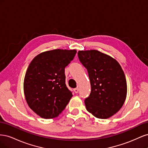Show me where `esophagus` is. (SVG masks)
<instances>
[{"label": "esophagus", "mask_w": 148, "mask_h": 148, "mask_svg": "<svg viewBox=\"0 0 148 148\" xmlns=\"http://www.w3.org/2000/svg\"><path fill=\"white\" fill-rule=\"evenodd\" d=\"M74 91H75V93H78V91H79V89H78V88H75V89H74Z\"/></svg>", "instance_id": "34e87169"}]
</instances>
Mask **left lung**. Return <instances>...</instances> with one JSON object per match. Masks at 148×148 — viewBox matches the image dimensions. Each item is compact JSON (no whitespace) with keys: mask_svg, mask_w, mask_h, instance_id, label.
I'll return each mask as SVG.
<instances>
[{"mask_svg":"<svg viewBox=\"0 0 148 148\" xmlns=\"http://www.w3.org/2000/svg\"><path fill=\"white\" fill-rule=\"evenodd\" d=\"M88 70L91 92L84 100L86 110L96 118L108 119L122 108L127 94L123 71L114 58L96 50L79 51Z\"/></svg>","mask_w":148,"mask_h":148,"instance_id":"8db88e82","label":"left lung"}]
</instances>
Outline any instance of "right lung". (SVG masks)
Wrapping results in <instances>:
<instances>
[{"label":"right lung","instance_id":"add662e5","mask_svg":"<svg viewBox=\"0 0 148 148\" xmlns=\"http://www.w3.org/2000/svg\"><path fill=\"white\" fill-rule=\"evenodd\" d=\"M76 50L54 49L36 56L26 70L23 83L30 109L41 118H56L68 104L72 93L65 84V68Z\"/></svg>","mask_w":148,"mask_h":148}]
</instances>
